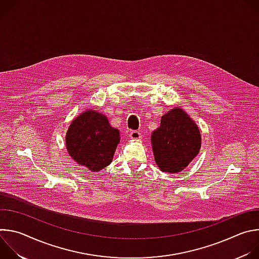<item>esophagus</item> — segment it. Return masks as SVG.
<instances>
[{"mask_svg":"<svg viewBox=\"0 0 259 259\" xmlns=\"http://www.w3.org/2000/svg\"><path fill=\"white\" fill-rule=\"evenodd\" d=\"M129 136H130V138L131 139H133V140H139V139H141V133L139 132V131H136V130H134V131H131L130 132V134H129Z\"/></svg>","mask_w":259,"mask_h":259,"instance_id":"1","label":"esophagus"}]
</instances>
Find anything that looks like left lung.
<instances>
[{
	"mask_svg": "<svg viewBox=\"0 0 259 259\" xmlns=\"http://www.w3.org/2000/svg\"><path fill=\"white\" fill-rule=\"evenodd\" d=\"M151 140L155 161L163 172L182 171L201 149L197 124L179 106L161 118L160 127L153 131Z\"/></svg>",
	"mask_w": 259,
	"mask_h": 259,
	"instance_id": "left-lung-1",
	"label": "left lung"
}]
</instances>
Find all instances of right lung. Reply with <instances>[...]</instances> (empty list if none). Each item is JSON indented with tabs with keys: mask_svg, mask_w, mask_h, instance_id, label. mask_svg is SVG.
Returning <instances> with one entry per match:
<instances>
[{
	"mask_svg": "<svg viewBox=\"0 0 259 259\" xmlns=\"http://www.w3.org/2000/svg\"><path fill=\"white\" fill-rule=\"evenodd\" d=\"M120 132L106 116L88 109L71 122L65 136L66 150L79 165L98 172L113 161Z\"/></svg>",
	"mask_w": 259,
	"mask_h": 259,
	"instance_id": "add662e5",
	"label": "right lung"
}]
</instances>
